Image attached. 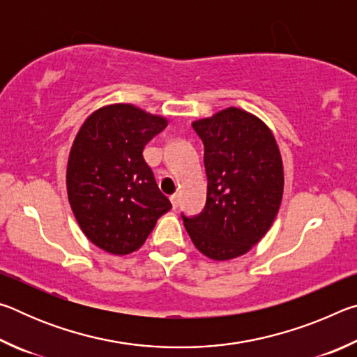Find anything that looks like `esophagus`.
I'll return each mask as SVG.
<instances>
[{
	"label": "esophagus",
	"mask_w": 357,
	"mask_h": 357,
	"mask_svg": "<svg viewBox=\"0 0 357 357\" xmlns=\"http://www.w3.org/2000/svg\"><path fill=\"white\" fill-rule=\"evenodd\" d=\"M170 202H172V204H173V208L176 209L178 204H179V195H178V193H173V195L170 197Z\"/></svg>",
	"instance_id": "obj_1"
}]
</instances>
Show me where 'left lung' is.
<instances>
[{
	"label": "left lung",
	"instance_id": "8db88e82",
	"mask_svg": "<svg viewBox=\"0 0 357 357\" xmlns=\"http://www.w3.org/2000/svg\"><path fill=\"white\" fill-rule=\"evenodd\" d=\"M192 128L204 144L208 193L200 214L181 217L197 249L225 261L249 252L279 213L280 151L268 126L236 107L193 121Z\"/></svg>",
	"mask_w": 357,
	"mask_h": 357
}]
</instances>
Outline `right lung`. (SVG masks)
<instances>
[{
    "label": "right lung",
    "instance_id": "1",
    "mask_svg": "<svg viewBox=\"0 0 357 357\" xmlns=\"http://www.w3.org/2000/svg\"><path fill=\"white\" fill-rule=\"evenodd\" d=\"M167 119L130 104L89 114L72 144L66 184L82 231L113 255L140 249L157 219L172 209L143 159Z\"/></svg>",
    "mask_w": 357,
    "mask_h": 357
}]
</instances>
